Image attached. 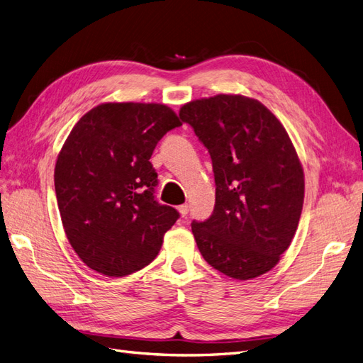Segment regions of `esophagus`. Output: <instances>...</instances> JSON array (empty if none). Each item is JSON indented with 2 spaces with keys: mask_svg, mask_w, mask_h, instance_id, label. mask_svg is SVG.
Here are the masks:
<instances>
[{
  "mask_svg": "<svg viewBox=\"0 0 363 363\" xmlns=\"http://www.w3.org/2000/svg\"><path fill=\"white\" fill-rule=\"evenodd\" d=\"M179 212H180L182 216L188 215V213H189V204H182V206H179Z\"/></svg>",
  "mask_w": 363,
  "mask_h": 363,
  "instance_id": "obj_1",
  "label": "esophagus"
}]
</instances>
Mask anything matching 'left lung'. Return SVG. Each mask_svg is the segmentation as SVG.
<instances>
[{
  "label": "left lung",
  "instance_id": "left-lung-1",
  "mask_svg": "<svg viewBox=\"0 0 363 363\" xmlns=\"http://www.w3.org/2000/svg\"><path fill=\"white\" fill-rule=\"evenodd\" d=\"M180 119L207 148L215 207L192 233L208 265L238 280L277 265L298 227L304 174L296 151L268 108L242 95L184 104Z\"/></svg>",
  "mask_w": 363,
  "mask_h": 363
}]
</instances>
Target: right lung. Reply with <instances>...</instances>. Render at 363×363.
Returning <instances> with one entry per match:
<instances>
[{
	"label": "right lung",
	"instance_id": "obj_1",
	"mask_svg": "<svg viewBox=\"0 0 363 363\" xmlns=\"http://www.w3.org/2000/svg\"><path fill=\"white\" fill-rule=\"evenodd\" d=\"M180 125L164 104L106 103L71 130L54 186L65 233L91 269L124 277L159 255L180 213L156 201L157 172L150 159Z\"/></svg>",
	"mask_w": 363,
	"mask_h": 363
}]
</instances>
